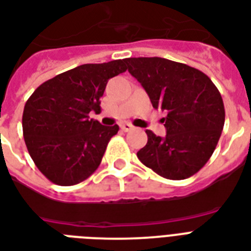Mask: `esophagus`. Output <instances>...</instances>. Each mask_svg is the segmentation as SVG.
<instances>
[{"mask_svg": "<svg viewBox=\"0 0 251 251\" xmlns=\"http://www.w3.org/2000/svg\"><path fill=\"white\" fill-rule=\"evenodd\" d=\"M120 128H122V131L129 132V131H132V129H133V126H132V124H129V123H122V124H120Z\"/></svg>", "mask_w": 251, "mask_h": 251, "instance_id": "1", "label": "esophagus"}]
</instances>
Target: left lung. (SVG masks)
I'll return each instance as SVG.
<instances>
[{
	"label": "left lung",
	"instance_id": "obj_1",
	"mask_svg": "<svg viewBox=\"0 0 251 251\" xmlns=\"http://www.w3.org/2000/svg\"><path fill=\"white\" fill-rule=\"evenodd\" d=\"M124 63L153 107L166 112V136L147 129L148 143L137 152L139 160L166 179L196 174L211 158L224 128L220 91L208 75L186 64L162 57H129Z\"/></svg>",
	"mask_w": 251,
	"mask_h": 251
}]
</instances>
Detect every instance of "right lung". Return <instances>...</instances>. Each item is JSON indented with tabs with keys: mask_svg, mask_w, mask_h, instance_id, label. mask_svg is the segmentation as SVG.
I'll use <instances>...</instances> for the list:
<instances>
[{
	"mask_svg": "<svg viewBox=\"0 0 251 251\" xmlns=\"http://www.w3.org/2000/svg\"><path fill=\"white\" fill-rule=\"evenodd\" d=\"M126 71L124 60L83 64L43 82L27 99L25 143L36 168L52 183H81L98 169L119 126H102L89 114L100 111L108 79Z\"/></svg>",
	"mask_w": 251,
	"mask_h": 251,
	"instance_id": "add662e5",
	"label": "right lung"
}]
</instances>
